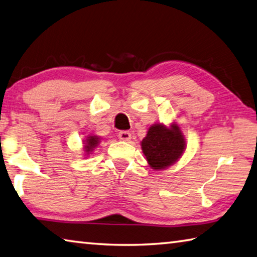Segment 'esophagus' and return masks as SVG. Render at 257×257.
<instances>
[{
	"label": "esophagus",
	"mask_w": 257,
	"mask_h": 257,
	"mask_svg": "<svg viewBox=\"0 0 257 257\" xmlns=\"http://www.w3.org/2000/svg\"><path fill=\"white\" fill-rule=\"evenodd\" d=\"M118 137H119V139L120 141H122V142H128V141H130V138H132V134H130L129 132H120L119 134H118Z\"/></svg>",
	"instance_id": "esophagus-1"
}]
</instances>
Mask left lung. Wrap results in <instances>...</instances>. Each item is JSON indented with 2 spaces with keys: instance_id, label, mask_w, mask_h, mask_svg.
<instances>
[{
  "instance_id": "8db88e82",
  "label": "left lung",
  "mask_w": 257,
  "mask_h": 257,
  "mask_svg": "<svg viewBox=\"0 0 257 257\" xmlns=\"http://www.w3.org/2000/svg\"><path fill=\"white\" fill-rule=\"evenodd\" d=\"M184 137L176 124L171 128L154 124L142 142L144 155L154 170H163L173 164L184 152Z\"/></svg>"
}]
</instances>
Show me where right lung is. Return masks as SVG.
Returning a JSON list of instances; mask_svg holds the SVG:
<instances>
[{"label":"right lung","instance_id":"add662e5","mask_svg":"<svg viewBox=\"0 0 257 257\" xmlns=\"http://www.w3.org/2000/svg\"><path fill=\"white\" fill-rule=\"evenodd\" d=\"M99 141H100V138L96 137V136L87 137L86 145H85V152L93 151V148H94L95 146H97V144H99Z\"/></svg>","mask_w":257,"mask_h":257}]
</instances>
